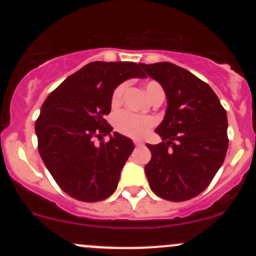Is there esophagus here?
Returning a JSON list of instances; mask_svg holds the SVG:
<instances>
[{"instance_id":"34e87169","label":"esophagus","mask_w":256,"mask_h":256,"mask_svg":"<svg viewBox=\"0 0 256 256\" xmlns=\"http://www.w3.org/2000/svg\"><path fill=\"white\" fill-rule=\"evenodd\" d=\"M134 144H135V146H142L144 144L142 141H138V140H134Z\"/></svg>"}]
</instances>
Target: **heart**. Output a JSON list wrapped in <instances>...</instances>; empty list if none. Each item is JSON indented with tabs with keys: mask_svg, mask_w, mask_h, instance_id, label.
I'll list each match as a JSON object with an SVG mask.
<instances>
[{
	"mask_svg": "<svg viewBox=\"0 0 256 256\" xmlns=\"http://www.w3.org/2000/svg\"><path fill=\"white\" fill-rule=\"evenodd\" d=\"M125 84H120L114 89L112 94V105L118 106L122 99V94L125 92ZM147 95L150 99L156 96L157 94H164L161 85L156 82H150L144 85ZM115 128L118 132L134 138H141L147 134V131L154 125V120L150 116H141L130 112H120L115 116Z\"/></svg>",
	"mask_w": 256,
	"mask_h": 256,
	"instance_id": "heart-1",
	"label": "heart"
}]
</instances>
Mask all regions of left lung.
<instances>
[{"label": "left lung", "instance_id": "1", "mask_svg": "<svg viewBox=\"0 0 256 256\" xmlns=\"http://www.w3.org/2000/svg\"><path fill=\"white\" fill-rule=\"evenodd\" d=\"M140 66L167 96L166 115L156 128L162 142L147 144L150 187L166 200H188L208 187L223 164L226 112L212 88L190 72L168 62Z\"/></svg>", "mask_w": 256, "mask_h": 256}]
</instances>
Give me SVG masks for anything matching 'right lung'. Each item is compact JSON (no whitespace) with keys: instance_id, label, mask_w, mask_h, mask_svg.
Listing matches in <instances>:
<instances>
[{"instance_id":"obj_1","label":"right lung","mask_w":256,"mask_h":256,"mask_svg":"<svg viewBox=\"0 0 256 256\" xmlns=\"http://www.w3.org/2000/svg\"><path fill=\"white\" fill-rule=\"evenodd\" d=\"M140 64L92 62L68 76L43 102L36 121L38 151L56 184L82 202L106 200L134 151L126 136L112 134L105 120L112 94L131 78H144ZM109 134L108 143L94 138Z\"/></svg>"}]
</instances>
